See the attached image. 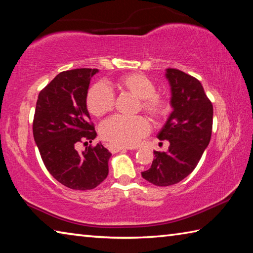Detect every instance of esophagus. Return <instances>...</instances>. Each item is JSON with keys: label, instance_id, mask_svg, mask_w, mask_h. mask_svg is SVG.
<instances>
[{"label": "esophagus", "instance_id": "34e87169", "mask_svg": "<svg viewBox=\"0 0 253 253\" xmlns=\"http://www.w3.org/2000/svg\"><path fill=\"white\" fill-rule=\"evenodd\" d=\"M126 148L124 147H119V146H115V145H109V151L111 153H118V152H122V151H125Z\"/></svg>", "mask_w": 253, "mask_h": 253}]
</instances>
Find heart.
<instances>
[{
  "label": "heart",
  "instance_id": "b5f03b06",
  "mask_svg": "<svg viewBox=\"0 0 253 253\" xmlns=\"http://www.w3.org/2000/svg\"><path fill=\"white\" fill-rule=\"evenodd\" d=\"M129 92L139 98L138 110H143L154 121H161L169 114V104L156 92V85L147 76L132 72L119 77L108 85L99 83L91 85L85 97L89 113L96 117L109 114L115 106V93L110 88ZM149 124L143 116L125 117L117 115L101 124L100 135L111 145L132 147L149 131Z\"/></svg>",
  "mask_w": 253,
  "mask_h": 253
}]
</instances>
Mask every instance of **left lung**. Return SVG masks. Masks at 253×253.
Here are the masks:
<instances>
[{
	"instance_id": "8db88e82",
	"label": "left lung",
	"mask_w": 253,
	"mask_h": 253,
	"mask_svg": "<svg viewBox=\"0 0 253 253\" xmlns=\"http://www.w3.org/2000/svg\"><path fill=\"white\" fill-rule=\"evenodd\" d=\"M172 89V114L157 135L169 140L168 152H156L142 176L156 186H169L188 176L200 162L212 135L213 106L200 81L178 69L166 70Z\"/></svg>"
}]
</instances>
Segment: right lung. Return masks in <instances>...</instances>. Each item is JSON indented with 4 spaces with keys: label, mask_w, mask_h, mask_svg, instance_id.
<instances>
[{
    "label": "right lung",
    "mask_w": 253,
    "mask_h": 253,
    "mask_svg": "<svg viewBox=\"0 0 253 253\" xmlns=\"http://www.w3.org/2000/svg\"><path fill=\"white\" fill-rule=\"evenodd\" d=\"M96 72L90 68L60 72L37 100L34 140L49 173L71 190H92L108 175V149L101 144L89 145L81 153L76 149L78 143H91L97 136L85 105Z\"/></svg>",
    "instance_id": "right-lung-1"
}]
</instances>
